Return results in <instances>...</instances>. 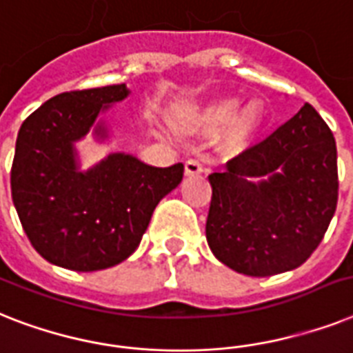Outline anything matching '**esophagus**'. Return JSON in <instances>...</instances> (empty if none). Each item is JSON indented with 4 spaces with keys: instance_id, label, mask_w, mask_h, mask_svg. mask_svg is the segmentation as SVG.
Listing matches in <instances>:
<instances>
[{
    "instance_id": "esophagus-1",
    "label": "esophagus",
    "mask_w": 353,
    "mask_h": 353,
    "mask_svg": "<svg viewBox=\"0 0 353 353\" xmlns=\"http://www.w3.org/2000/svg\"><path fill=\"white\" fill-rule=\"evenodd\" d=\"M202 171H204V165H202V162H200V160L191 159V160H188V162H185V174H188V176H194V174H200Z\"/></svg>"
}]
</instances>
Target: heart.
Instances as JSON below:
<instances>
[{
	"label": "heart",
	"mask_w": 353,
	"mask_h": 353,
	"mask_svg": "<svg viewBox=\"0 0 353 353\" xmlns=\"http://www.w3.org/2000/svg\"><path fill=\"white\" fill-rule=\"evenodd\" d=\"M241 101L233 97L216 98L210 101L196 112V125L200 131L215 132L225 128L224 148L228 151L239 153L253 142L256 131L262 122V105L261 101H248L241 107Z\"/></svg>",
	"instance_id": "1"
}]
</instances>
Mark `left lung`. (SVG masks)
Returning a JSON list of instances; mask_svg holds the SVG:
<instances>
[{
    "instance_id": "obj_1",
    "label": "left lung",
    "mask_w": 353,
    "mask_h": 353,
    "mask_svg": "<svg viewBox=\"0 0 353 353\" xmlns=\"http://www.w3.org/2000/svg\"><path fill=\"white\" fill-rule=\"evenodd\" d=\"M262 176L266 181L252 183ZM205 239L225 266L270 277L306 262L337 208L334 132L310 103L288 122L211 173Z\"/></svg>"
}]
</instances>
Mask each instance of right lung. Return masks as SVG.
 <instances>
[{
	"mask_svg": "<svg viewBox=\"0 0 353 353\" xmlns=\"http://www.w3.org/2000/svg\"><path fill=\"white\" fill-rule=\"evenodd\" d=\"M128 94L125 83L61 92L19 128L12 202L34 250L56 266L97 272L125 261L157 204L182 182L184 163L153 168L123 153L109 154L85 173L76 169V140ZM97 132L105 137L101 125Z\"/></svg>",
	"mask_w": 353,
	"mask_h": 353,
	"instance_id": "obj_1",
	"label": "right lung"
}]
</instances>
